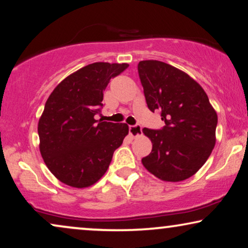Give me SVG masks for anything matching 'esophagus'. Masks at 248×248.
<instances>
[{
  "label": "esophagus",
  "mask_w": 248,
  "mask_h": 248,
  "mask_svg": "<svg viewBox=\"0 0 248 248\" xmlns=\"http://www.w3.org/2000/svg\"><path fill=\"white\" fill-rule=\"evenodd\" d=\"M128 132H130V134L132 135L133 138H137L139 135H141L142 133V128L140 125H131L130 127H128Z\"/></svg>",
  "instance_id": "obj_1"
}]
</instances>
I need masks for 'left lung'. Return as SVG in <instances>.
Here are the masks:
<instances>
[{"mask_svg":"<svg viewBox=\"0 0 248 248\" xmlns=\"http://www.w3.org/2000/svg\"><path fill=\"white\" fill-rule=\"evenodd\" d=\"M138 72L148 108L160 111L165 122L161 130H142L152 142L142 164L161 181H185L205 164L215 148L216 110L195 80L167 63L141 61Z\"/></svg>","mask_w":248,"mask_h":248,"instance_id":"obj_1","label":"left lung"}]
</instances>
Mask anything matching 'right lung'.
Masks as SVG:
<instances>
[{
  "instance_id": "1",
  "label": "right lung",
  "mask_w": 248,
  "mask_h": 248,
  "mask_svg": "<svg viewBox=\"0 0 248 248\" xmlns=\"http://www.w3.org/2000/svg\"><path fill=\"white\" fill-rule=\"evenodd\" d=\"M126 63L97 62L57 84L38 123L39 150L50 172L64 184L88 187L101 178L128 134L125 123L96 120L104 91Z\"/></svg>"
}]
</instances>
